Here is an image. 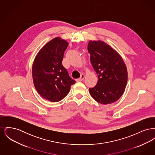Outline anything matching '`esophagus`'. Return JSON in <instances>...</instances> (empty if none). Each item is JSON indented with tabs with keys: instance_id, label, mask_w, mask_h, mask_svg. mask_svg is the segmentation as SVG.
<instances>
[{
	"instance_id": "1",
	"label": "esophagus",
	"mask_w": 155,
	"mask_h": 155,
	"mask_svg": "<svg viewBox=\"0 0 155 155\" xmlns=\"http://www.w3.org/2000/svg\"><path fill=\"white\" fill-rule=\"evenodd\" d=\"M84 78H85L84 74H81L80 78H79L78 79H76V81H82L84 79Z\"/></svg>"
}]
</instances>
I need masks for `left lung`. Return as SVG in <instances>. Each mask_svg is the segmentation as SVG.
<instances>
[{
	"instance_id": "8db88e82",
	"label": "left lung",
	"mask_w": 155,
	"mask_h": 155,
	"mask_svg": "<svg viewBox=\"0 0 155 155\" xmlns=\"http://www.w3.org/2000/svg\"><path fill=\"white\" fill-rule=\"evenodd\" d=\"M88 51L98 78L96 86L89 89L91 96L103 104L116 102L123 95L128 79L127 67L121 56L102 41H89Z\"/></svg>"
}]
</instances>
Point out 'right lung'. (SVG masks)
Instances as JSON below:
<instances>
[{
    "label": "right lung",
    "instance_id": "obj_1",
    "mask_svg": "<svg viewBox=\"0 0 155 155\" xmlns=\"http://www.w3.org/2000/svg\"><path fill=\"white\" fill-rule=\"evenodd\" d=\"M68 45L60 37L53 38L38 53L32 64L35 88L41 96L52 102L62 100L75 83L61 64Z\"/></svg>",
    "mask_w": 155,
    "mask_h": 155
}]
</instances>
